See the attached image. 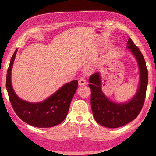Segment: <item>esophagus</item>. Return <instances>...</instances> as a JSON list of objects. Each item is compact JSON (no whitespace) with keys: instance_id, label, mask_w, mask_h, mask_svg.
<instances>
[{"instance_id":"1","label":"esophagus","mask_w":156,"mask_h":156,"mask_svg":"<svg viewBox=\"0 0 156 156\" xmlns=\"http://www.w3.org/2000/svg\"><path fill=\"white\" fill-rule=\"evenodd\" d=\"M78 83L80 85H84V84H87V80H85V78L84 77H81L80 79H79Z\"/></svg>"}]
</instances>
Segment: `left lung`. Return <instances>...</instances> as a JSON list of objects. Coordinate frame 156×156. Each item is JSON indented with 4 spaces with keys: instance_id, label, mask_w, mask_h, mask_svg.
Segmentation results:
<instances>
[{
    "instance_id": "left-lung-1",
    "label": "left lung",
    "mask_w": 156,
    "mask_h": 156,
    "mask_svg": "<svg viewBox=\"0 0 156 156\" xmlns=\"http://www.w3.org/2000/svg\"><path fill=\"white\" fill-rule=\"evenodd\" d=\"M127 47L138 62L140 80L138 90L133 98L124 104L112 102L101 90V79L99 72L89 77V88L91 90V106L94 117L100 125L108 128H118L135 119L143 107L148 84V70L141 51L131 38Z\"/></svg>"
}]
</instances>
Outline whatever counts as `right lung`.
I'll return each instance as SVG.
<instances>
[{
	"mask_svg": "<svg viewBox=\"0 0 156 156\" xmlns=\"http://www.w3.org/2000/svg\"><path fill=\"white\" fill-rule=\"evenodd\" d=\"M16 52V49L6 78V88L13 109L23 121L36 127L47 128L59 125L67 115L78 82L73 80L65 84L43 102L31 103L21 100L15 94L11 83L12 69Z\"/></svg>",
	"mask_w": 156,
	"mask_h": 156,
	"instance_id": "obj_1",
	"label": "right lung"
}]
</instances>
